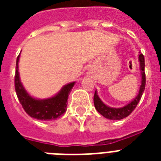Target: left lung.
I'll return each instance as SVG.
<instances>
[{
    "mask_svg": "<svg viewBox=\"0 0 161 161\" xmlns=\"http://www.w3.org/2000/svg\"><path fill=\"white\" fill-rule=\"evenodd\" d=\"M140 63V70H141V75H142V81H141V86H140V92L139 94L134 100L127 104L126 106L120 108H110L105 105L104 103L101 101V99L98 98L97 92L95 91L94 96H93V103L95 106L96 109L99 114L103 115V117L108 119H122L124 118H126L127 116L131 114L135 110L137 104L140 102V98L142 97V94L144 93L145 88V57L142 53L140 54L139 57Z\"/></svg>",
    "mask_w": 161,
    "mask_h": 161,
    "instance_id": "left-lung-1",
    "label": "left lung"
}]
</instances>
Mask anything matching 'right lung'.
I'll return each mask as SVG.
<instances>
[{
    "mask_svg": "<svg viewBox=\"0 0 161 161\" xmlns=\"http://www.w3.org/2000/svg\"><path fill=\"white\" fill-rule=\"evenodd\" d=\"M19 56L16 59L15 73V89L21 106L25 112L31 117L40 120H54L58 119L67 109V101L74 82L64 86L62 90L53 98L38 100L29 95L20 82L18 73Z\"/></svg>",
    "mask_w": 161,
    "mask_h": 161,
    "instance_id": "1",
    "label": "right lung"
}]
</instances>
